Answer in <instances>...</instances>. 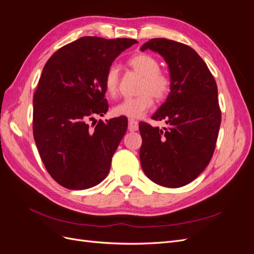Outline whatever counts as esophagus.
Instances as JSON below:
<instances>
[{"mask_svg": "<svg viewBox=\"0 0 254 254\" xmlns=\"http://www.w3.org/2000/svg\"><path fill=\"white\" fill-rule=\"evenodd\" d=\"M128 129L129 131H136V130L139 129V123L132 119H130L128 121Z\"/></svg>", "mask_w": 254, "mask_h": 254, "instance_id": "1", "label": "esophagus"}]
</instances>
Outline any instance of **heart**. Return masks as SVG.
<instances>
[{
  "mask_svg": "<svg viewBox=\"0 0 254 254\" xmlns=\"http://www.w3.org/2000/svg\"><path fill=\"white\" fill-rule=\"evenodd\" d=\"M128 64L134 71L143 75L140 88L142 94L123 99L114 107L113 112L115 115H123L130 119H140L153 105L151 95L157 101H162L168 95L172 88V79L167 73L160 70L159 61L148 54H135L129 58ZM119 82L120 68L118 65L112 64L107 70L104 78L107 93L111 96L117 94Z\"/></svg>",
  "mask_w": 254,
  "mask_h": 254,
  "instance_id": "obj_1",
  "label": "heart"
}]
</instances>
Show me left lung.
<instances>
[{
	"label": "left lung",
	"mask_w": 254,
	"mask_h": 254,
	"mask_svg": "<svg viewBox=\"0 0 254 254\" xmlns=\"http://www.w3.org/2000/svg\"><path fill=\"white\" fill-rule=\"evenodd\" d=\"M159 53L168 64L172 88L151 119L166 128L139 124L141 165L145 175L165 188L196 179L210 163L221 122L217 84L202 58L189 45L156 38L141 51Z\"/></svg>",
	"instance_id": "1"
}]
</instances>
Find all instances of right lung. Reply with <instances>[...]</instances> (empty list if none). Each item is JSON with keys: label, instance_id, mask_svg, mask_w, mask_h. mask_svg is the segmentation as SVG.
<instances>
[{"label": "right lung", "instance_id": "add662e5", "mask_svg": "<svg viewBox=\"0 0 254 254\" xmlns=\"http://www.w3.org/2000/svg\"><path fill=\"white\" fill-rule=\"evenodd\" d=\"M134 39L81 37L54 53L34 93L33 132L52 178L70 190H86L108 175L128 120L114 118L89 126L108 111L105 74ZM95 125V124H94Z\"/></svg>", "mask_w": 254, "mask_h": 254}]
</instances>
